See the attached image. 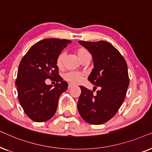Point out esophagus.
Instances as JSON below:
<instances>
[{"label":"esophagus","mask_w":152,"mask_h":152,"mask_svg":"<svg viewBox=\"0 0 152 152\" xmlns=\"http://www.w3.org/2000/svg\"><path fill=\"white\" fill-rule=\"evenodd\" d=\"M74 85L72 84H68V89H70V88H71L72 86H73Z\"/></svg>","instance_id":"1"}]
</instances>
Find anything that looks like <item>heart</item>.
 Segmentation results:
<instances>
[{
  "label": "heart",
  "instance_id": "heart-1",
  "mask_svg": "<svg viewBox=\"0 0 152 152\" xmlns=\"http://www.w3.org/2000/svg\"><path fill=\"white\" fill-rule=\"evenodd\" d=\"M76 53L78 56L79 59L81 61H82L88 55H90L88 51L86 49L84 48H78L76 50ZM64 59H65V55H64V53H60L57 56V59H56V65H57L58 68H61L63 66ZM64 78L66 81L73 83V84H77V83L80 82V80H82V74L77 72H68L64 74Z\"/></svg>",
  "mask_w": 152,
  "mask_h": 152
}]
</instances>
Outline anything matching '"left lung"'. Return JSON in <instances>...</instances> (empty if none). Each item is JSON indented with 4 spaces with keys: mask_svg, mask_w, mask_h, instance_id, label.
<instances>
[{
    "mask_svg": "<svg viewBox=\"0 0 152 152\" xmlns=\"http://www.w3.org/2000/svg\"><path fill=\"white\" fill-rule=\"evenodd\" d=\"M78 43L93 57L94 68L88 80L101 88L94 95L92 91L80 86L78 111L88 123L104 124L115 115L125 98L129 84L127 64L120 52L107 41Z\"/></svg>",
    "mask_w": 152,
    "mask_h": 152,
    "instance_id": "1",
    "label": "left lung"
}]
</instances>
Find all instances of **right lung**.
<instances>
[{"mask_svg":"<svg viewBox=\"0 0 152 152\" xmlns=\"http://www.w3.org/2000/svg\"><path fill=\"white\" fill-rule=\"evenodd\" d=\"M72 41L66 39H46L30 48L18 66L16 86L20 104L33 121L50 119L57 111L58 101L68 88V83L59 75L56 65L57 56ZM57 82L53 87L45 80Z\"/></svg>","mask_w":152,"mask_h":152,"instance_id":"add662e5","label":"right lung"}]
</instances>
